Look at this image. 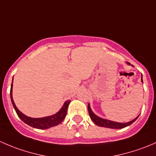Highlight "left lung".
Wrapping results in <instances>:
<instances>
[{"mask_svg": "<svg viewBox=\"0 0 156 156\" xmlns=\"http://www.w3.org/2000/svg\"><path fill=\"white\" fill-rule=\"evenodd\" d=\"M127 63L130 65V63H129V62H127ZM141 81H142V82H143L142 77H141ZM87 108H88V112H89L90 117V119H92L93 122H94V124L97 125H98V126L103 127H108V128H112V129H122V128H124V127L128 126V125H131V124L133 123V122H134L138 118V116H137L136 119H134L133 120L130 121V122H127V123H119V122H112V121L101 119V118L97 116L92 112L90 107L89 104H88V106H87Z\"/></svg>", "mask_w": 156, "mask_h": 156, "instance_id": "obj_1", "label": "left lung"}]
</instances>
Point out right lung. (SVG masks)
I'll use <instances>...</instances> for the list:
<instances>
[{"label": "right lung", "mask_w": 156, "mask_h": 156, "mask_svg": "<svg viewBox=\"0 0 156 156\" xmlns=\"http://www.w3.org/2000/svg\"><path fill=\"white\" fill-rule=\"evenodd\" d=\"M12 84H11L10 88V98L12 103V106H13V107L16 110V112L18 115L20 119H21L22 121H23L25 123L27 124L28 125H29V126L37 129H48L51 127L56 126V125H58L59 124H60L61 122L63 121V119H65L67 113V108H68L69 103H70V100L66 101L65 103L63 104V106L61 108V109L59 110L57 113L53 115H50L48 116V117L44 118H40V119H32V118H30L25 115L24 114H23V113L16 108V106L15 103H14L13 102V100H12Z\"/></svg>", "instance_id": "obj_1"}]
</instances>
